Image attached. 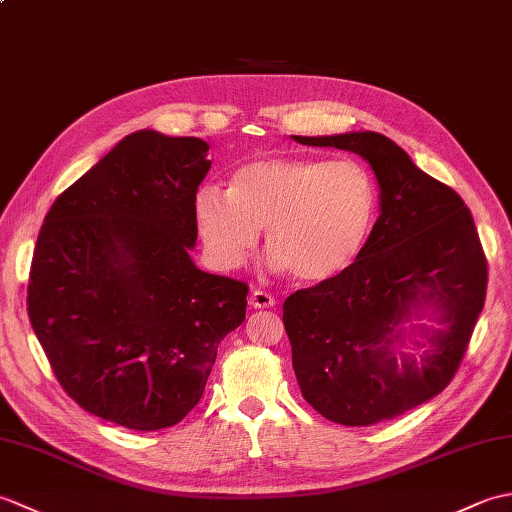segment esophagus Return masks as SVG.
<instances>
[{"mask_svg": "<svg viewBox=\"0 0 512 512\" xmlns=\"http://www.w3.org/2000/svg\"><path fill=\"white\" fill-rule=\"evenodd\" d=\"M248 303H250V308L264 310V308L275 306V297L268 295V292H264V290H253V292H250V297H248Z\"/></svg>", "mask_w": 512, "mask_h": 512, "instance_id": "obj_1", "label": "esophagus"}]
</instances>
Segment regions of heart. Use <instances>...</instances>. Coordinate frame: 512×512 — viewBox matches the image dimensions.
Returning a JSON list of instances; mask_svg holds the SVG:
<instances>
[{
    "label": "heart",
    "instance_id": "1",
    "mask_svg": "<svg viewBox=\"0 0 512 512\" xmlns=\"http://www.w3.org/2000/svg\"><path fill=\"white\" fill-rule=\"evenodd\" d=\"M380 213L376 178L358 160L266 158L239 167L228 191L198 189L195 226L222 270L246 262L266 231L270 262L306 284L350 268Z\"/></svg>",
    "mask_w": 512,
    "mask_h": 512
}]
</instances>
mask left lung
I'll list each match as a JSON object with an SVG mask.
<instances>
[{
    "instance_id": "8db88e82",
    "label": "left lung",
    "mask_w": 512,
    "mask_h": 512,
    "mask_svg": "<svg viewBox=\"0 0 512 512\" xmlns=\"http://www.w3.org/2000/svg\"><path fill=\"white\" fill-rule=\"evenodd\" d=\"M295 140L354 151L380 184V215L356 262L284 301L301 394L345 427L398 418L451 383L484 308L488 264L473 215L383 134ZM420 300L441 310V328L420 330L430 343L420 362L398 364L399 323Z\"/></svg>"
}]
</instances>
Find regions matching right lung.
I'll return each instance as SVG.
<instances>
[{
  "label": "right lung",
  "mask_w": 512,
  "mask_h": 512,
  "mask_svg": "<svg viewBox=\"0 0 512 512\" xmlns=\"http://www.w3.org/2000/svg\"><path fill=\"white\" fill-rule=\"evenodd\" d=\"M200 138L140 129L65 189L30 266L28 317L54 376L92 416L136 431L198 405L248 286L193 264Z\"/></svg>",
  "instance_id": "obj_1"
}]
</instances>
